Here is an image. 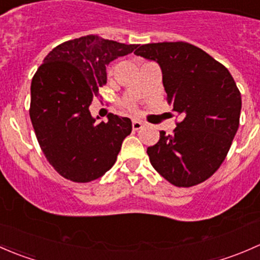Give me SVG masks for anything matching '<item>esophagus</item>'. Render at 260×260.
Segmentation results:
<instances>
[{
    "label": "esophagus",
    "instance_id": "obj_1",
    "mask_svg": "<svg viewBox=\"0 0 260 260\" xmlns=\"http://www.w3.org/2000/svg\"><path fill=\"white\" fill-rule=\"evenodd\" d=\"M142 125H143V123L141 122V120H137V119H133V120H132V128H133V131L141 129V128H142Z\"/></svg>",
    "mask_w": 260,
    "mask_h": 260
}]
</instances>
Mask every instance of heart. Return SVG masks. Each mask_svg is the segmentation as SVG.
I'll return each instance as SVG.
<instances>
[{"label": "heart", "instance_id": "b5f03b06", "mask_svg": "<svg viewBox=\"0 0 260 260\" xmlns=\"http://www.w3.org/2000/svg\"><path fill=\"white\" fill-rule=\"evenodd\" d=\"M113 70H114V67H111V68H109L108 74H109V75L113 74ZM124 107H125V108H128V109H133V104H132V103H125V104H124Z\"/></svg>", "mask_w": 260, "mask_h": 260}]
</instances>
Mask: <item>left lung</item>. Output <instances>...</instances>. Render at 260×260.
Listing matches in <instances>:
<instances>
[{"mask_svg": "<svg viewBox=\"0 0 260 260\" xmlns=\"http://www.w3.org/2000/svg\"><path fill=\"white\" fill-rule=\"evenodd\" d=\"M136 55L161 67L167 102L181 117L172 135L147 148L153 169L177 187L215 174L239 127L242 96L229 70L204 50L183 41L141 45Z\"/></svg>", "mask_w": 260, "mask_h": 260, "instance_id": "left-lung-1", "label": "left lung"}]
</instances>
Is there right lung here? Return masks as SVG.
<instances>
[{
	"label": "right lung",
	"instance_id": "add662e5",
	"mask_svg": "<svg viewBox=\"0 0 260 260\" xmlns=\"http://www.w3.org/2000/svg\"><path fill=\"white\" fill-rule=\"evenodd\" d=\"M136 48L83 36L52 49L34 75L32 127L49 164L65 179L90 182L115 164L132 122L109 113L108 122L96 123L89 106L107 84V65Z\"/></svg>",
	"mask_w": 260,
	"mask_h": 260
}]
</instances>
